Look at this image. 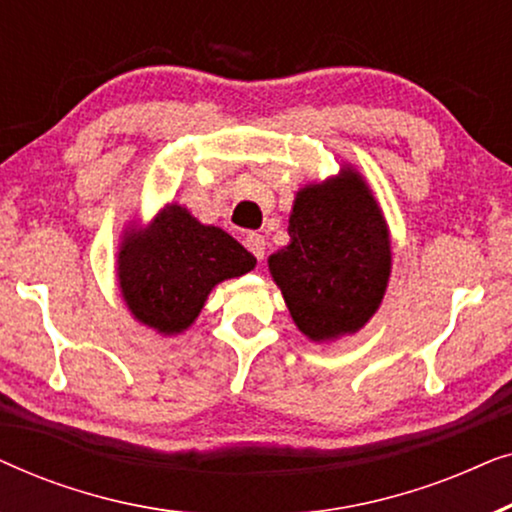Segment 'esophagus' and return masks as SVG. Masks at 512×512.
I'll return each instance as SVG.
<instances>
[{"instance_id": "esophagus-1", "label": "esophagus", "mask_w": 512, "mask_h": 512, "mask_svg": "<svg viewBox=\"0 0 512 512\" xmlns=\"http://www.w3.org/2000/svg\"><path fill=\"white\" fill-rule=\"evenodd\" d=\"M244 247H247L251 254L258 258V261H263V258H265V247H268V242H265L263 235L249 233L247 237H244Z\"/></svg>"}]
</instances>
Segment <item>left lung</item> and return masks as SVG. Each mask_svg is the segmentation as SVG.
I'll use <instances>...</instances> for the list:
<instances>
[{
    "mask_svg": "<svg viewBox=\"0 0 512 512\" xmlns=\"http://www.w3.org/2000/svg\"><path fill=\"white\" fill-rule=\"evenodd\" d=\"M291 242L268 258L293 324L312 342L359 333L391 277V237L373 188L354 165L298 188Z\"/></svg>",
    "mask_w": 512,
    "mask_h": 512,
    "instance_id": "8db88e82",
    "label": "left lung"
}]
</instances>
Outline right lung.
Returning a JSON list of instances; mask_svg holds the SVG:
<instances>
[{"mask_svg":"<svg viewBox=\"0 0 512 512\" xmlns=\"http://www.w3.org/2000/svg\"><path fill=\"white\" fill-rule=\"evenodd\" d=\"M256 268V258L219 226H205L170 202L149 226L130 223L116 254L118 289L132 317L158 335H179L198 319L216 284Z\"/></svg>","mask_w":512,"mask_h":512,"instance_id":"obj_1","label":"right lung"}]
</instances>
